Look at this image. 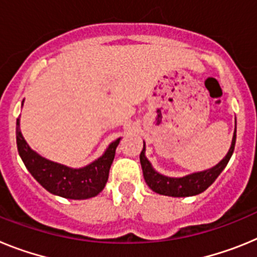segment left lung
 <instances>
[{"label": "left lung", "mask_w": 257, "mask_h": 257, "mask_svg": "<svg viewBox=\"0 0 257 257\" xmlns=\"http://www.w3.org/2000/svg\"><path fill=\"white\" fill-rule=\"evenodd\" d=\"M235 147V131L231 140L230 149L216 166L205 171L194 172V174L187 175L183 178H169L165 175H161L152 167L151 162L145 157V144L143 147V151L140 153V163H142L143 175H144L145 183L148 184L153 192L162 194V196L170 197H190L197 196L199 193L205 192L216 178L221 174V171L225 169L230 160L231 154L234 152Z\"/></svg>", "instance_id": "obj_1"}]
</instances>
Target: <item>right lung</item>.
<instances>
[{"label": "right lung", "mask_w": 257, "mask_h": 257, "mask_svg": "<svg viewBox=\"0 0 257 257\" xmlns=\"http://www.w3.org/2000/svg\"><path fill=\"white\" fill-rule=\"evenodd\" d=\"M17 119V145L20 158L28 171L38 183L55 196L69 199H87L97 196L108 181L109 170L114 160L115 148L119 139L110 143L105 153L82 169H70L68 166L52 162L32 151L23 138Z\"/></svg>", "instance_id": "right-lung-1"}]
</instances>
